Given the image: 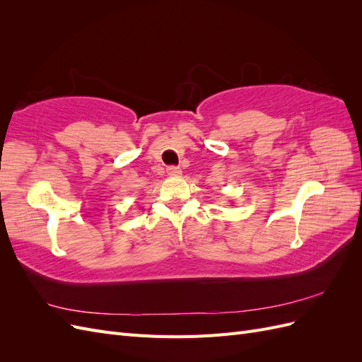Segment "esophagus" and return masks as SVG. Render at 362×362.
Returning <instances> with one entry per match:
<instances>
[{
  "mask_svg": "<svg viewBox=\"0 0 362 362\" xmlns=\"http://www.w3.org/2000/svg\"><path fill=\"white\" fill-rule=\"evenodd\" d=\"M168 175H169V177H180L181 169L177 168V166H169L168 168Z\"/></svg>",
  "mask_w": 362,
  "mask_h": 362,
  "instance_id": "obj_1",
  "label": "esophagus"
}]
</instances>
